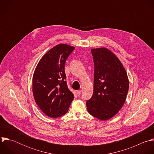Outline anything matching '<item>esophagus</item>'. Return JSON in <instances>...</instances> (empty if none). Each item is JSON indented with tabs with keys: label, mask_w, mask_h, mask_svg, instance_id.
<instances>
[{
	"label": "esophagus",
	"mask_w": 154,
	"mask_h": 154,
	"mask_svg": "<svg viewBox=\"0 0 154 154\" xmlns=\"http://www.w3.org/2000/svg\"><path fill=\"white\" fill-rule=\"evenodd\" d=\"M76 93H77L78 97H79V96L81 95V90H78V91H76Z\"/></svg>",
	"instance_id": "esophagus-1"
}]
</instances>
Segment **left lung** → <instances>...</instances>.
Instances as JSON below:
<instances>
[{"mask_svg": "<svg viewBox=\"0 0 154 154\" xmlns=\"http://www.w3.org/2000/svg\"><path fill=\"white\" fill-rule=\"evenodd\" d=\"M95 65L94 94L86 102L89 113L100 120L115 116L123 106L129 87L126 71L110 50L92 48Z\"/></svg>", "mask_w": 154, "mask_h": 154, "instance_id": "1", "label": "left lung"}]
</instances>
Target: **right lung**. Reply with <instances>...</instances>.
<instances>
[{"label":"right lung","mask_w":154,"mask_h":154,"mask_svg":"<svg viewBox=\"0 0 154 154\" xmlns=\"http://www.w3.org/2000/svg\"><path fill=\"white\" fill-rule=\"evenodd\" d=\"M75 47L57 45L48 51L38 64L33 76V94L36 103L48 116L65 115L74 99L65 73L66 60Z\"/></svg>","instance_id":"obj_1"}]
</instances>
